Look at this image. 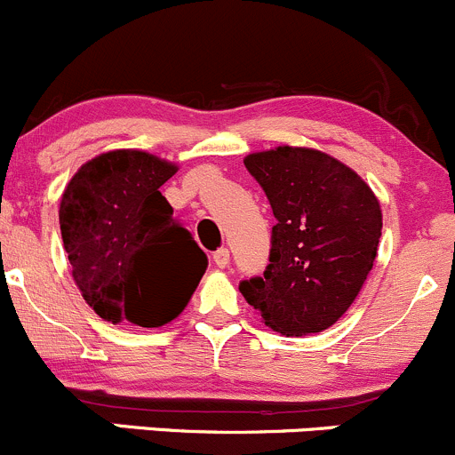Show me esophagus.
I'll return each mask as SVG.
<instances>
[{
	"instance_id": "1",
	"label": "esophagus",
	"mask_w": 455,
	"mask_h": 455,
	"mask_svg": "<svg viewBox=\"0 0 455 455\" xmlns=\"http://www.w3.org/2000/svg\"><path fill=\"white\" fill-rule=\"evenodd\" d=\"M213 261H215V266H220V268H227L228 266V261H231V253H228V249H218L213 253Z\"/></svg>"
}]
</instances>
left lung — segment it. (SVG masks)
Returning a JSON list of instances; mask_svg holds the SVG:
<instances>
[{"label":"left lung","instance_id":"1","mask_svg":"<svg viewBox=\"0 0 455 455\" xmlns=\"http://www.w3.org/2000/svg\"><path fill=\"white\" fill-rule=\"evenodd\" d=\"M277 224L261 277L240 282L266 325L288 337L337 323L374 266L383 215L350 167L306 147H277L244 158Z\"/></svg>","mask_w":455,"mask_h":455}]
</instances>
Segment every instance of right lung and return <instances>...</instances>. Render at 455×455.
Listing matches in <instances>:
<instances>
[{"label": "right lung", "instance_id": "1", "mask_svg": "<svg viewBox=\"0 0 455 455\" xmlns=\"http://www.w3.org/2000/svg\"><path fill=\"white\" fill-rule=\"evenodd\" d=\"M176 164L116 149L85 163L59 209L72 277L100 319L158 328L185 310L209 259L160 187Z\"/></svg>", "mask_w": 455, "mask_h": 455}]
</instances>
